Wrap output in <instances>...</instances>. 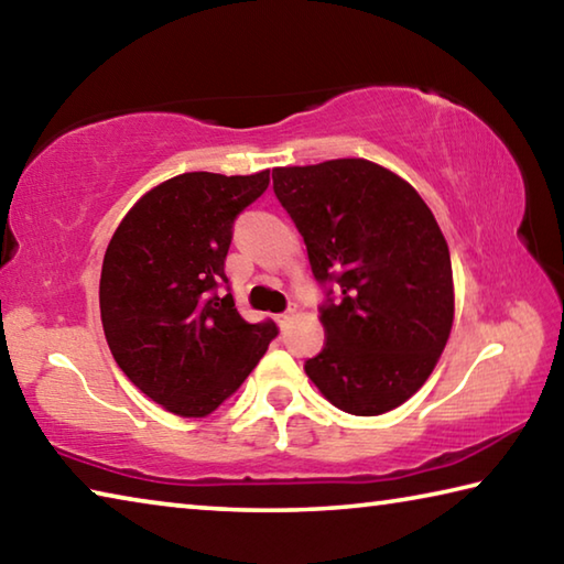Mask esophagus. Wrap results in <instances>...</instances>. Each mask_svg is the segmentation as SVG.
<instances>
[{
  "mask_svg": "<svg viewBox=\"0 0 564 564\" xmlns=\"http://www.w3.org/2000/svg\"><path fill=\"white\" fill-rule=\"evenodd\" d=\"M293 316H295V305H291L289 311H283V313H281V316H279V326H281V328L289 326V321H291Z\"/></svg>",
  "mask_w": 564,
  "mask_h": 564,
  "instance_id": "esophagus-1",
  "label": "esophagus"
}]
</instances>
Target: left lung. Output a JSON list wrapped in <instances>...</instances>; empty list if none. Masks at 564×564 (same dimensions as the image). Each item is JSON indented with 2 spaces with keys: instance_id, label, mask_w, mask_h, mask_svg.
Returning <instances> with one entry per match:
<instances>
[{
  "instance_id": "obj_1",
  "label": "left lung",
  "mask_w": 564,
  "mask_h": 564,
  "mask_svg": "<svg viewBox=\"0 0 564 564\" xmlns=\"http://www.w3.org/2000/svg\"><path fill=\"white\" fill-rule=\"evenodd\" d=\"M273 191L308 248L326 343L305 373L350 415H383L415 395L453 328V265L417 191L366 159L273 169Z\"/></svg>"
}]
</instances>
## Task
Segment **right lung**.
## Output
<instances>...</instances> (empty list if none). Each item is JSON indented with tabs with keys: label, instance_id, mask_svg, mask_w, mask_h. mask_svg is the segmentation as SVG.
Wrapping results in <instances>:
<instances>
[{
	"label": "right lung",
	"instance_id": "add662e5",
	"mask_svg": "<svg viewBox=\"0 0 564 564\" xmlns=\"http://www.w3.org/2000/svg\"><path fill=\"white\" fill-rule=\"evenodd\" d=\"M269 181V169L169 178L131 206L104 253L99 308L111 356L169 413H214L279 336L273 321H243L221 291L236 216Z\"/></svg>",
	"mask_w": 564,
	"mask_h": 564
}]
</instances>
